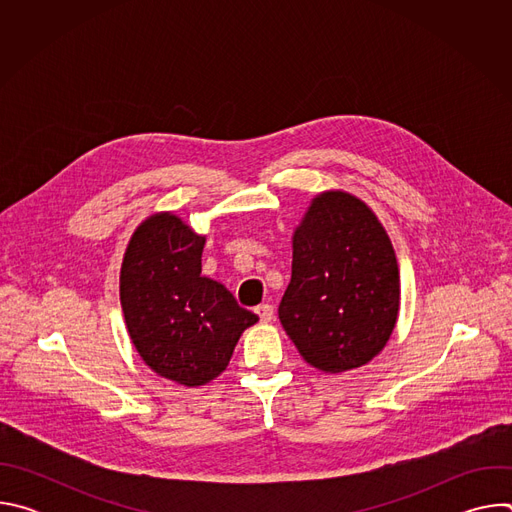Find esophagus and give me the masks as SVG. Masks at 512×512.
<instances>
[{
  "mask_svg": "<svg viewBox=\"0 0 512 512\" xmlns=\"http://www.w3.org/2000/svg\"><path fill=\"white\" fill-rule=\"evenodd\" d=\"M255 312H257L261 322H271L273 320V306L271 304H261V306L255 308Z\"/></svg>",
  "mask_w": 512,
  "mask_h": 512,
  "instance_id": "esophagus-1",
  "label": "esophagus"
}]
</instances>
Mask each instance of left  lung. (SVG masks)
Instances as JSON below:
<instances>
[{
    "instance_id": "left-lung-1",
    "label": "left lung",
    "mask_w": 512,
    "mask_h": 512,
    "mask_svg": "<svg viewBox=\"0 0 512 512\" xmlns=\"http://www.w3.org/2000/svg\"><path fill=\"white\" fill-rule=\"evenodd\" d=\"M399 267L375 212L340 190L312 200L294 233L279 320L312 367L344 373L373 360L399 314Z\"/></svg>"
}]
</instances>
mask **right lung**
<instances>
[{"mask_svg":"<svg viewBox=\"0 0 512 512\" xmlns=\"http://www.w3.org/2000/svg\"><path fill=\"white\" fill-rule=\"evenodd\" d=\"M204 237L170 212L133 233L119 277L133 346L148 367L186 387L221 375L245 328L259 318L231 291L200 275Z\"/></svg>","mask_w":512,"mask_h":512,"instance_id":"right-lung-1","label":"right lung"}]
</instances>
